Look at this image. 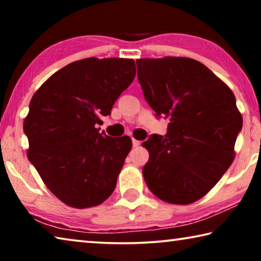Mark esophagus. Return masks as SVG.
<instances>
[{
    "label": "esophagus",
    "instance_id": "esophagus-1",
    "mask_svg": "<svg viewBox=\"0 0 261 261\" xmlns=\"http://www.w3.org/2000/svg\"><path fill=\"white\" fill-rule=\"evenodd\" d=\"M132 145H134V147L139 146V145H140V141H139V140H137V139H132Z\"/></svg>",
    "mask_w": 261,
    "mask_h": 261
}]
</instances>
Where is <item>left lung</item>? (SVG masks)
I'll return each instance as SVG.
<instances>
[{
  "label": "left lung",
  "instance_id": "left-lung-1",
  "mask_svg": "<svg viewBox=\"0 0 261 261\" xmlns=\"http://www.w3.org/2000/svg\"><path fill=\"white\" fill-rule=\"evenodd\" d=\"M145 99L169 120L165 137L152 135L143 175L153 194L174 205L201 199L235 158L243 125L232 91L200 62L166 56L136 61Z\"/></svg>",
  "mask_w": 261,
  "mask_h": 261
}]
</instances>
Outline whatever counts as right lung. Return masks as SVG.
Returning a JSON list of instances; mask_svg holds the SVG:
<instances>
[{"label":"right lung","mask_w":261,"mask_h":261,"mask_svg":"<svg viewBox=\"0 0 261 261\" xmlns=\"http://www.w3.org/2000/svg\"><path fill=\"white\" fill-rule=\"evenodd\" d=\"M135 76L132 59L88 57L51 74L31 99L24 121L28 158L65 205L98 206L116 187L132 140L96 126Z\"/></svg>","instance_id":"add662e5"}]
</instances>
